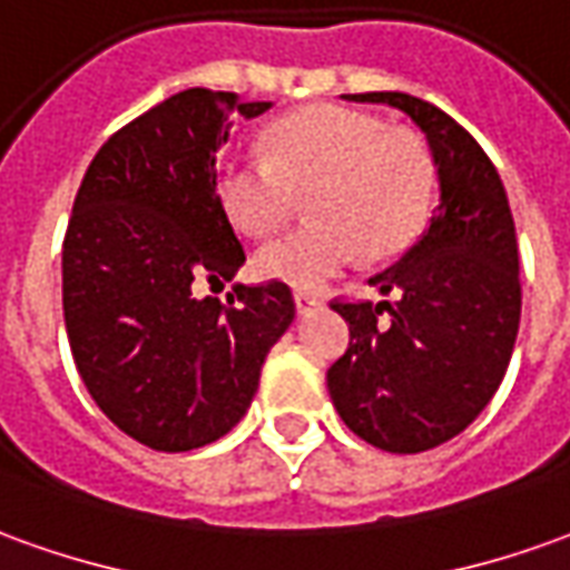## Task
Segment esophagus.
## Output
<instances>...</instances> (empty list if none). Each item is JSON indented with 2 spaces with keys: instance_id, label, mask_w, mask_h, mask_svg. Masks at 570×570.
<instances>
[{
  "instance_id": "esophagus-1",
  "label": "esophagus",
  "mask_w": 570,
  "mask_h": 570,
  "mask_svg": "<svg viewBox=\"0 0 570 570\" xmlns=\"http://www.w3.org/2000/svg\"><path fill=\"white\" fill-rule=\"evenodd\" d=\"M293 302H296L298 314H308V312H314V308H321V305H324V298L314 296V293H305V289H296Z\"/></svg>"
}]
</instances>
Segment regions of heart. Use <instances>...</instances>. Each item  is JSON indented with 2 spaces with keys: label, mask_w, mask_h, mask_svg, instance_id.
<instances>
[{
  "label": "heart",
  "mask_w": 570,
  "mask_h": 570,
  "mask_svg": "<svg viewBox=\"0 0 570 570\" xmlns=\"http://www.w3.org/2000/svg\"><path fill=\"white\" fill-rule=\"evenodd\" d=\"M435 169L425 145L404 129L340 105L289 114L265 132V157L218 163L216 203L253 237L284 228L296 194L308 190L312 222L262 246L256 268L268 281L314 286L367 258H389L423 228Z\"/></svg>",
  "instance_id": "1"
}]
</instances>
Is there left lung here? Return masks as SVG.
<instances>
[{
	"mask_svg": "<svg viewBox=\"0 0 570 570\" xmlns=\"http://www.w3.org/2000/svg\"><path fill=\"white\" fill-rule=\"evenodd\" d=\"M407 114L429 141L438 203L423 237L370 284L395 302H333L348 348L326 370L342 423L389 453L432 451L488 407L521 317L519 244L503 181L441 107L404 91L352 95Z\"/></svg>",
	"mask_w": 570,
	"mask_h": 570,
	"instance_id": "1",
	"label": "left lung"
}]
</instances>
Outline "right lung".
<instances>
[{
    "label": "right lung",
    "instance_id": "add662e5",
    "mask_svg": "<svg viewBox=\"0 0 570 570\" xmlns=\"http://www.w3.org/2000/svg\"><path fill=\"white\" fill-rule=\"evenodd\" d=\"M272 101L185 89L110 135L63 234V324L77 370L110 423L147 448L213 444L244 420L272 345L296 317L281 281L222 284L244 246L216 203V157L234 117Z\"/></svg>",
    "mask_w": 570,
    "mask_h": 570
}]
</instances>
